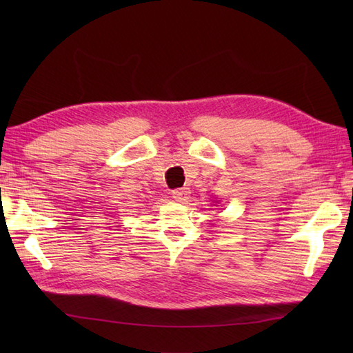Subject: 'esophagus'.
Wrapping results in <instances>:
<instances>
[{
    "instance_id": "1",
    "label": "esophagus",
    "mask_w": 353,
    "mask_h": 353,
    "mask_svg": "<svg viewBox=\"0 0 353 353\" xmlns=\"http://www.w3.org/2000/svg\"><path fill=\"white\" fill-rule=\"evenodd\" d=\"M171 196L177 201H185L190 196V188H177L171 191Z\"/></svg>"
}]
</instances>
